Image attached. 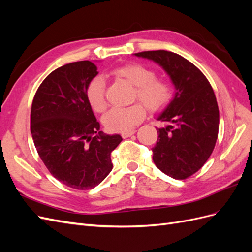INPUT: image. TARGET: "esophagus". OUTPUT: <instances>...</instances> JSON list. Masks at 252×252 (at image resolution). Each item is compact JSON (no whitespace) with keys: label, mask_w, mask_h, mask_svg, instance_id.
Segmentation results:
<instances>
[{"label":"esophagus","mask_w":252,"mask_h":252,"mask_svg":"<svg viewBox=\"0 0 252 252\" xmlns=\"http://www.w3.org/2000/svg\"><path fill=\"white\" fill-rule=\"evenodd\" d=\"M135 131L136 130H129V131H125V132H122V136H123L124 139H126V138H129V136H131L132 134H134L135 133Z\"/></svg>","instance_id":"1"}]
</instances>
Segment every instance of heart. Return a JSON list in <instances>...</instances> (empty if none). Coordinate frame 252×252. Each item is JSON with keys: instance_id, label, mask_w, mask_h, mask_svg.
Here are the masks:
<instances>
[{"instance_id": "b5f03b06", "label": "heart", "mask_w": 252, "mask_h": 252, "mask_svg": "<svg viewBox=\"0 0 252 252\" xmlns=\"http://www.w3.org/2000/svg\"><path fill=\"white\" fill-rule=\"evenodd\" d=\"M112 74L135 86L134 98L141 100L152 111L164 108L171 101L173 95L171 83L165 78L156 77V71L146 65L126 64L113 69ZM105 90L106 81L102 75H96L87 84L86 98L90 107L96 112H102L106 108ZM145 113L146 110L142 103H135L128 107H114L105 114L103 124L110 131H129L140 123Z\"/></svg>"}]
</instances>
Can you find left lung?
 I'll use <instances>...</instances> for the list:
<instances>
[{"mask_svg": "<svg viewBox=\"0 0 252 252\" xmlns=\"http://www.w3.org/2000/svg\"><path fill=\"white\" fill-rule=\"evenodd\" d=\"M134 56L158 64L175 87L171 102L158 117L168 125L158 128L152 159L165 174L185 180L202 168L216 146L220 113L215 93L199 68L178 53L154 50Z\"/></svg>", "mask_w": 252, "mask_h": 252, "instance_id": "obj_1", "label": "left lung"}]
</instances>
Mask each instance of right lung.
I'll list each match as a JSON object with an SVG mask.
<instances>
[{"label": "right lung", "mask_w": 252, "mask_h": 252, "mask_svg": "<svg viewBox=\"0 0 252 252\" xmlns=\"http://www.w3.org/2000/svg\"><path fill=\"white\" fill-rule=\"evenodd\" d=\"M90 61L53 70L37 88L30 113L34 146L49 172L64 185L88 190L112 169L111 152L120 134H105L86 98L88 82L97 74Z\"/></svg>", "instance_id": "1"}]
</instances>
